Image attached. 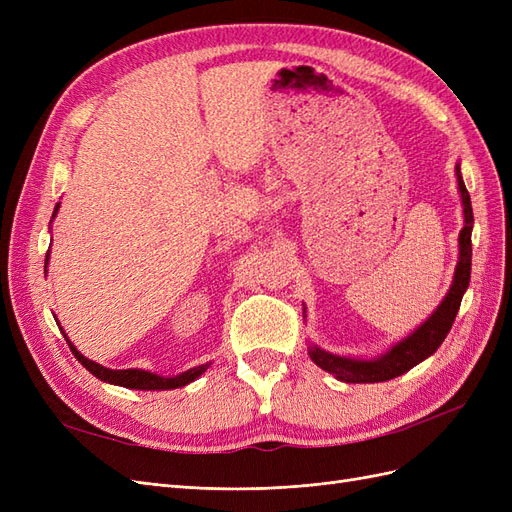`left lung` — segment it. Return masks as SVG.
Instances as JSON below:
<instances>
[{
	"label": "left lung",
	"instance_id": "left-lung-1",
	"mask_svg": "<svg viewBox=\"0 0 512 512\" xmlns=\"http://www.w3.org/2000/svg\"><path fill=\"white\" fill-rule=\"evenodd\" d=\"M457 185L463 203V228L459 232V260L453 275L451 290L446 292L444 301L438 305L421 327L412 331L408 337L401 339L393 348L380 354L378 359L363 361V359H350V356H339L322 350L318 346H309V356L312 361L329 371L337 380L348 384H367V382H384L393 380L401 374H406L414 365L425 361L440 348L444 337L451 331L455 316L459 312V305L463 299V292L468 290L470 284V271H472V226H474V213L470 194L466 190V183L461 179V168L455 166Z\"/></svg>",
	"mask_w": 512,
	"mask_h": 512
}]
</instances>
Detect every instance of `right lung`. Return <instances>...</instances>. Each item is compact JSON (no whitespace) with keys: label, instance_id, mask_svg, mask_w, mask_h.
I'll return each instance as SVG.
<instances>
[{"label":"right lung","instance_id":"obj_1","mask_svg":"<svg viewBox=\"0 0 512 512\" xmlns=\"http://www.w3.org/2000/svg\"><path fill=\"white\" fill-rule=\"evenodd\" d=\"M59 211V203L55 205V211H53V218ZM46 265H49V252H46ZM66 342L72 350V354L76 356V361H79L89 374H94L96 378H100L102 382H108V384H117V386H126V389H138V391H168V389H179V386H185L194 382L200 374H205V371L209 369L211 363H205V365H198V367H192L188 371H183V374L179 376H158L153 374V371H145V369H108V367H102L100 363L96 361H89L85 359V356L76 350L72 346V342L68 339V335L64 333Z\"/></svg>","mask_w":512,"mask_h":512}]
</instances>
